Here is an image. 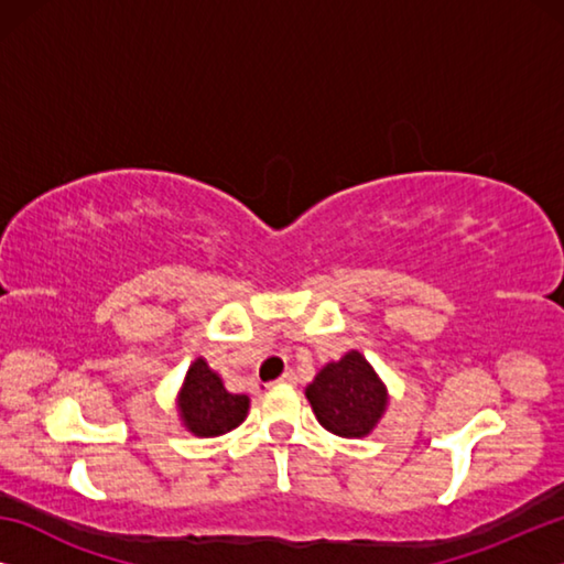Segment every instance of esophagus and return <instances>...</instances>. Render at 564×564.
<instances>
[{"label":"esophagus","instance_id":"34e87169","mask_svg":"<svg viewBox=\"0 0 564 564\" xmlns=\"http://www.w3.org/2000/svg\"><path fill=\"white\" fill-rule=\"evenodd\" d=\"M295 380H299V378H295L293 370H285V373L279 380H273V386H293Z\"/></svg>","mask_w":564,"mask_h":564}]
</instances>
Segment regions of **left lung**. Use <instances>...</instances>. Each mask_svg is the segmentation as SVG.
Wrapping results in <instances>:
<instances>
[{
	"label": "left lung",
	"mask_w": 564,
	"mask_h": 564,
	"mask_svg": "<svg viewBox=\"0 0 564 564\" xmlns=\"http://www.w3.org/2000/svg\"><path fill=\"white\" fill-rule=\"evenodd\" d=\"M305 398L318 423L340 437H366L388 408V388L358 350L323 366Z\"/></svg>",
	"instance_id": "obj_1"
}]
</instances>
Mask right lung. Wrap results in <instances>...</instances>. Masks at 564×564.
<instances>
[{
    "instance_id": "right-lung-1",
    "label": "right lung",
    "mask_w": 564,
    "mask_h": 564,
    "mask_svg": "<svg viewBox=\"0 0 564 564\" xmlns=\"http://www.w3.org/2000/svg\"><path fill=\"white\" fill-rule=\"evenodd\" d=\"M248 395L228 393L224 380L208 368L204 358H196L186 370L184 386L178 390V415L188 433L198 437H216L234 431L248 415Z\"/></svg>"
}]
</instances>
